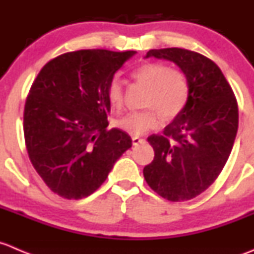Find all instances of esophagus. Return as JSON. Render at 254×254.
<instances>
[{"label": "esophagus", "instance_id": "esophagus-1", "mask_svg": "<svg viewBox=\"0 0 254 254\" xmlns=\"http://www.w3.org/2000/svg\"><path fill=\"white\" fill-rule=\"evenodd\" d=\"M132 142H133V145H137V144H139V143H144V139L140 137H138V135H133Z\"/></svg>", "mask_w": 254, "mask_h": 254}]
</instances>
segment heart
<instances>
[{"label": "heart", "instance_id": "b5f03b06", "mask_svg": "<svg viewBox=\"0 0 254 254\" xmlns=\"http://www.w3.org/2000/svg\"><path fill=\"white\" fill-rule=\"evenodd\" d=\"M130 77L147 87L145 106L142 111H132L117 120V126L130 134H142L159 124V117L169 121L182 114L189 100L190 86L182 70L169 67L163 63L149 62L138 65ZM107 99L114 109L124 104V85L114 77L107 87Z\"/></svg>", "mask_w": 254, "mask_h": 254}]
</instances>
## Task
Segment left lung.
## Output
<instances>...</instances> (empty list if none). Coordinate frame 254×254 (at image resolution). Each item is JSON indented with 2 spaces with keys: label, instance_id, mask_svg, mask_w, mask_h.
Returning <instances> with one entry per match:
<instances>
[{
  "label": "left lung",
  "instance_id": "8db88e82",
  "mask_svg": "<svg viewBox=\"0 0 254 254\" xmlns=\"http://www.w3.org/2000/svg\"><path fill=\"white\" fill-rule=\"evenodd\" d=\"M187 75L189 100L179 116L148 142L154 159L145 165L147 184L169 201H187L204 192L220 175L235 143L238 106L230 84L209 58L182 48L152 49Z\"/></svg>",
  "mask_w": 254,
  "mask_h": 254
}]
</instances>
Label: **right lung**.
<instances>
[{
    "label": "right lung",
    "instance_id": "obj_1",
    "mask_svg": "<svg viewBox=\"0 0 254 254\" xmlns=\"http://www.w3.org/2000/svg\"><path fill=\"white\" fill-rule=\"evenodd\" d=\"M134 50L85 49L48 62L24 106L27 152L43 182L69 200L96 191L116 160L132 147L129 135L107 129V87Z\"/></svg>",
    "mask_w": 254,
    "mask_h": 254
}]
</instances>
